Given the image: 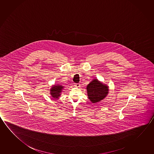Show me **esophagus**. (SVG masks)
Segmentation results:
<instances>
[{
  "label": "esophagus",
  "mask_w": 154,
  "mask_h": 154,
  "mask_svg": "<svg viewBox=\"0 0 154 154\" xmlns=\"http://www.w3.org/2000/svg\"><path fill=\"white\" fill-rule=\"evenodd\" d=\"M75 86H76L77 88H78L80 86V84L79 83H76L75 84Z\"/></svg>",
  "instance_id": "esophagus-1"
}]
</instances>
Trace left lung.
I'll return each mask as SVG.
<instances>
[{"label": "left lung", "instance_id": "1", "mask_svg": "<svg viewBox=\"0 0 154 154\" xmlns=\"http://www.w3.org/2000/svg\"><path fill=\"white\" fill-rule=\"evenodd\" d=\"M88 99L92 103L99 102L108 93V87L100 83L97 79L92 81L87 86Z\"/></svg>", "mask_w": 154, "mask_h": 154}]
</instances>
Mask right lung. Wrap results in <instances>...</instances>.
I'll list each match as a JSON object with an SVG mask.
<instances>
[{
    "label": "right lung",
    "instance_id": "add662e5",
    "mask_svg": "<svg viewBox=\"0 0 154 154\" xmlns=\"http://www.w3.org/2000/svg\"><path fill=\"white\" fill-rule=\"evenodd\" d=\"M62 88L63 87L61 85H54L53 86L51 90V94L52 95V97L59 98Z\"/></svg>",
    "mask_w": 154,
    "mask_h": 154
}]
</instances>
